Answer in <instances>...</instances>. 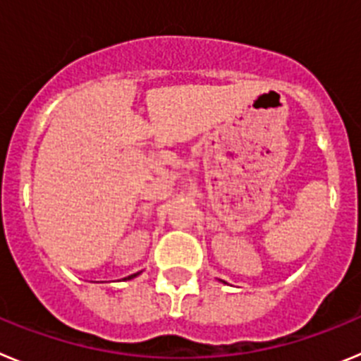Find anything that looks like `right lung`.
<instances>
[{"label": "right lung", "mask_w": 361, "mask_h": 361, "mask_svg": "<svg viewBox=\"0 0 361 361\" xmlns=\"http://www.w3.org/2000/svg\"><path fill=\"white\" fill-rule=\"evenodd\" d=\"M133 276H137V275H132V276H128V279H133Z\"/></svg>", "instance_id": "add662e5"}]
</instances>
